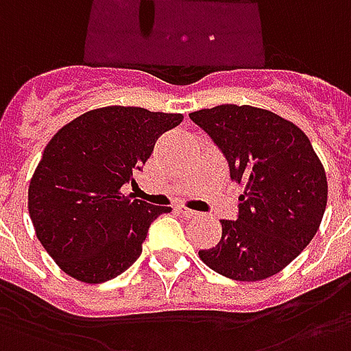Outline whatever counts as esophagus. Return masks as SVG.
Here are the masks:
<instances>
[{"label":"esophagus","mask_w":351,"mask_h":351,"mask_svg":"<svg viewBox=\"0 0 351 351\" xmlns=\"http://www.w3.org/2000/svg\"><path fill=\"white\" fill-rule=\"evenodd\" d=\"M176 211L183 215V217H186V219H194V217H198V215H200L198 211H193V209H189V207L185 206H178L176 207Z\"/></svg>","instance_id":"esophagus-1"}]
</instances>
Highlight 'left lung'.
<instances>
[{
    "label": "left lung",
    "instance_id": "obj_1",
    "mask_svg": "<svg viewBox=\"0 0 351 351\" xmlns=\"http://www.w3.org/2000/svg\"><path fill=\"white\" fill-rule=\"evenodd\" d=\"M245 185L237 219H222V237L198 254L232 280L277 275L312 241L327 206L326 170L311 140L269 110L221 104L189 114Z\"/></svg>",
    "mask_w": 351,
    "mask_h": 351
}]
</instances>
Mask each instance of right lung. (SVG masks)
<instances>
[{"mask_svg":"<svg viewBox=\"0 0 351 351\" xmlns=\"http://www.w3.org/2000/svg\"><path fill=\"white\" fill-rule=\"evenodd\" d=\"M181 114L106 106L82 114L45 147L27 193L40 245L61 269L106 282L142 254L151 222L172 207L151 206L123 189L134 183L155 142Z\"/></svg>","mask_w":351,"mask_h":351,"instance_id":"obj_1","label":"right lung"}]
</instances>
